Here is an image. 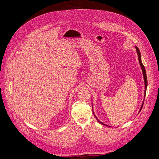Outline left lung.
<instances>
[{
    "instance_id": "8db88e82",
    "label": "left lung",
    "mask_w": 159,
    "mask_h": 159,
    "mask_svg": "<svg viewBox=\"0 0 159 159\" xmlns=\"http://www.w3.org/2000/svg\"><path fill=\"white\" fill-rule=\"evenodd\" d=\"M134 48H136V50H137V55H138V57H139V63H140V65L141 66V69H142V73H143V79H144V84H145V91H144V99H143V102H142V104L140 108V110H139V112H140V111L142 110V107H143V102H144V100H145V96H146V91H147V74H146V71H145V66H143V63H142V60H141V53H140V50L139 49V48L137 47V46H134ZM92 106H93V104H92ZM93 114L94 115V116L96 117V120H98V121L103 125H105V126H107L106 125V124L101 122L98 118H97V116H96V115L93 112ZM111 127V126H109Z\"/></svg>"
}]
</instances>
